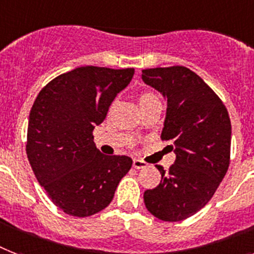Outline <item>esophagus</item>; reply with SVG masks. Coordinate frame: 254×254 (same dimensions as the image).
<instances>
[{
    "instance_id": "esophagus-1",
    "label": "esophagus",
    "mask_w": 254,
    "mask_h": 254,
    "mask_svg": "<svg viewBox=\"0 0 254 254\" xmlns=\"http://www.w3.org/2000/svg\"><path fill=\"white\" fill-rule=\"evenodd\" d=\"M147 166L145 162H142V160L139 159H134L133 160V167L135 168V170H142V168H145V167Z\"/></svg>"
}]
</instances>
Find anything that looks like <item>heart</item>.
<instances>
[{
    "label": "heart",
    "mask_w": 254,
    "mask_h": 254,
    "mask_svg": "<svg viewBox=\"0 0 254 254\" xmlns=\"http://www.w3.org/2000/svg\"><path fill=\"white\" fill-rule=\"evenodd\" d=\"M148 96H154V94H150V92H146V94L142 95L141 99H143V98H148Z\"/></svg>",
    "instance_id": "b5f03b06"
}]
</instances>
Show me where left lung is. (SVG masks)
<instances>
[{
	"mask_svg": "<svg viewBox=\"0 0 254 254\" xmlns=\"http://www.w3.org/2000/svg\"><path fill=\"white\" fill-rule=\"evenodd\" d=\"M142 79L167 99L162 141L176 160L159 185L143 194L146 209L164 222L194 215L211 199L230 166L231 121L219 96L185 66L142 70Z\"/></svg>",
	"mask_w": 254,
	"mask_h": 254,
	"instance_id": "8db88e82",
	"label": "left lung"
}]
</instances>
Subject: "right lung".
I'll list each match as a JSON object with an SVG mask.
<instances>
[{
	"label": "right lung",
	"mask_w": 254,
	"mask_h": 254,
	"mask_svg": "<svg viewBox=\"0 0 254 254\" xmlns=\"http://www.w3.org/2000/svg\"><path fill=\"white\" fill-rule=\"evenodd\" d=\"M133 74V67L80 66L51 80L35 99L27 158L39 184L65 214L84 218L106 209L131 168L129 156L99 151L92 130Z\"/></svg>",
	"instance_id": "1"
}]
</instances>
